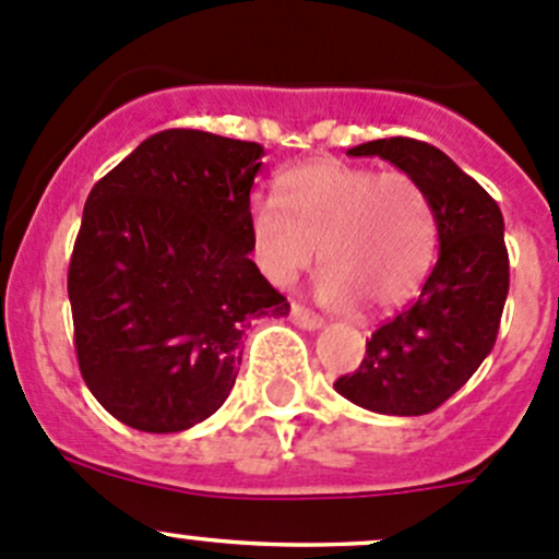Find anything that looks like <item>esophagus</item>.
<instances>
[{"mask_svg": "<svg viewBox=\"0 0 559 559\" xmlns=\"http://www.w3.org/2000/svg\"><path fill=\"white\" fill-rule=\"evenodd\" d=\"M292 321H295L297 326H302V330H321L324 326V321L319 319V316L308 311V308L297 306V302H292Z\"/></svg>", "mask_w": 559, "mask_h": 559, "instance_id": "obj_1", "label": "esophagus"}]
</instances>
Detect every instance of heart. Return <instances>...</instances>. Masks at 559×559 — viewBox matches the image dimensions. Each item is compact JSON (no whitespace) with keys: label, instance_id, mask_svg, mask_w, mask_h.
Returning a JSON list of instances; mask_svg holds the SVG:
<instances>
[{"label":"heart","instance_id":"obj_1","mask_svg":"<svg viewBox=\"0 0 559 559\" xmlns=\"http://www.w3.org/2000/svg\"><path fill=\"white\" fill-rule=\"evenodd\" d=\"M278 199L251 200L253 259L264 278L286 286L324 264L316 295L335 308L400 306L425 281L436 222L425 191L405 173H376L341 159H313L278 175Z\"/></svg>","mask_w":559,"mask_h":559}]
</instances>
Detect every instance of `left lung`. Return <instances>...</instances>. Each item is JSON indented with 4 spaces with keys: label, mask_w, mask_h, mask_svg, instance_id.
<instances>
[{
    "label": "left lung",
    "mask_w": 559,
    "mask_h": 559,
    "mask_svg": "<svg viewBox=\"0 0 559 559\" xmlns=\"http://www.w3.org/2000/svg\"><path fill=\"white\" fill-rule=\"evenodd\" d=\"M348 156H381L416 180L438 229V262L419 300L373 332L337 394L386 416L436 411L492 352L509 297V251L498 202L436 145L370 140Z\"/></svg>",
    "instance_id": "8db88e82"
}]
</instances>
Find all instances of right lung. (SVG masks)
I'll return each instance as SVG.
<instances>
[{
    "label": "right lung",
    "instance_id": "right-lung-1",
    "mask_svg": "<svg viewBox=\"0 0 559 559\" xmlns=\"http://www.w3.org/2000/svg\"><path fill=\"white\" fill-rule=\"evenodd\" d=\"M259 143L151 134L97 180L72 248L81 376L110 416L180 432L233 392L251 319L289 313L248 253Z\"/></svg>",
    "mask_w": 559,
    "mask_h": 559
}]
</instances>
